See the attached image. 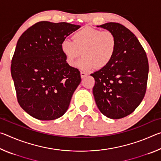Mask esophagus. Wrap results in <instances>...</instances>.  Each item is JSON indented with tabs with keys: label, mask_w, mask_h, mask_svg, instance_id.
Masks as SVG:
<instances>
[{
	"label": "esophagus",
	"mask_w": 161,
	"mask_h": 161,
	"mask_svg": "<svg viewBox=\"0 0 161 161\" xmlns=\"http://www.w3.org/2000/svg\"><path fill=\"white\" fill-rule=\"evenodd\" d=\"M80 75H81V77L82 78V79H84V77H86L87 74H86V73H85V72H80Z\"/></svg>",
	"instance_id": "obj_1"
}]
</instances>
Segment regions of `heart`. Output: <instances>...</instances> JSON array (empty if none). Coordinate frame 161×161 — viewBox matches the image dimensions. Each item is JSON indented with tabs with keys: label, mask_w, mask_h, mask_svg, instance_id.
Masks as SVG:
<instances>
[{
	"label": "heart",
	"mask_w": 161,
	"mask_h": 161,
	"mask_svg": "<svg viewBox=\"0 0 161 161\" xmlns=\"http://www.w3.org/2000/svg\"><path fill=\"white\" fill-rule=\"evenodd\" d=\"M72 39L73 41L62 40L60 50L69 66H73L82 54L84 57L76 64L81 70L90 71L96 67L98 69L106 68L116 54L117 38L111 31L85 27L76 32Z\"/></svg>",
	"instance_id": "obj_1"
}]
</instances>
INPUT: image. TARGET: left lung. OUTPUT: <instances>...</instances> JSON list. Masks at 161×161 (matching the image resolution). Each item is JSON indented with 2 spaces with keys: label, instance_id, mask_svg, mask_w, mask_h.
<instances>
[{
  "label": "left lung",
  "instance_id": "1",
  "mask_svg": "<svg viewBox=\"0 0 161 161\" xmlns=\"http://www.w3.org/2000/svg\"><path fill=\"white\" fill-rule=\"evenodd\" d=\"M97 27L114 32L117 49L108 66L91 74L95 80V102L101 113L108 118L121 119L131 114L145 96L148 58L137 37L126 27L117 23Z\"/></svg>",
  "mask_w": 161,
  "mask_h": 161
}]
</instances>
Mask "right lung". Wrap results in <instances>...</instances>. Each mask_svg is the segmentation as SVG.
<instances>
[{
    "mask_svg": "<svg viewBox=\"0 0 161 161\" xmlns=\"http://www.w3.org/2000/svg\"><path fill=\"white\" fill-rule=\"evenodd\" d=\"M80 25L41 21L22 34L11 62L21 108L42 121L64 115L81 82L80 72L65 62L60 43Z\"/></svg>",
    "mask_w": 161,
    "mask_h": 161,
    "instance_id": "right-lung-1",
    "label": "right lung"
}]
</instances>
